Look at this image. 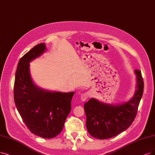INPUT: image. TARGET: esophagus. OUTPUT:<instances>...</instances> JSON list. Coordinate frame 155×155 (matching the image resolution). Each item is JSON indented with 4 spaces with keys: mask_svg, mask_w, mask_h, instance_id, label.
<instances>
[{
    "mask_svg": "<svg viewBox=\"0 0 155 155\" xmlns=\"http://www.w3.org/2000/svg\"><path fill=\"white\" fill-rule=\"evenodd\" d=\"M88 97H89V94L88 92H86V93H84V94H81V95L80 96V99H81V101L84 102L87 100Z\"/></svg>",
    "mask_w": 155,
    "mask_h": 155,
    "instance_id": "1",
    "label": "esophagus"
}]
</instances>
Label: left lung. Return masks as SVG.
I'll return each mask as SVG.
<instances>
[{"mask_svg": "<svg viewBox=\"0 0 155 155\" xmlns=\"http://www.w3.org/2000/svg\"><path fill=\"white\" fill-rule=\"evenodd\" d=\"M136 85L134 96L127 102L110 104L91 98L84 105L86 125L95 138L106 139L125 131L134 121L143 95L144 81L140 71L135 69Z\"/></svg>", "mask_w": 155, "mask_h": 155, "instance_id": "8db88e82", "label": "left lung"}]
</instances>
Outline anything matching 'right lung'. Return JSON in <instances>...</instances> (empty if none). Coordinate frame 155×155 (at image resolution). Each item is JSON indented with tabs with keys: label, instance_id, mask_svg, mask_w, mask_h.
<instances>
[{
	"label": "right lung",
	"instance_id": "obj_1",
	"mask_svg": "<svg viewBox=\"0 0 155 155\" xmlns=\"http://www.w3.org/2000/svg\"><path fill=\"white\" fill-rule=\"evenodd\" d=\"M46 51L45 43L34 46L20 60L15 74L14 99L25 124L45 139L58 135L71 110L74 92L49 91L37 86L31 78L30 63Z\"/></svg>",
	"mask_w": 155,
	"mask_h": 155
}]
</instances>
